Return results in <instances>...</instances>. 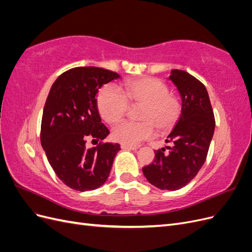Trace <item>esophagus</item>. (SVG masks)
<instances>
[{
  "label": "esophagus",
  "instance_id": "34e87169",
  "mask_svg": "<svg viewBox=\"0 0 252 252\" xmlns=\"http://www.w3.org/2000/svg\"><path fill=\"white\" fill-rule=\"evenodd\" d=\"M122 149H127V150H136L139 147L138 146H133V145H127V144H122L121 145Z\"/></svg>",
  "mask_w": 252,
  "mask_h": 252
}]
</instances>
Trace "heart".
<instances>
[{"label": "heart", "mask_w": 252, "mask_h": 252, "mask_svg": "<svg viewBox=\"0 0 252 252\" xmlns=\"http://www.w3.org/2000/svg\"><path fill=\"white\" fill-rule=\"evenodd\" d=\"M121 92L117 87H104L97 96V106L102 117L110 124L124 117L128 104H140V122L123 121L112 129L114 141L136 145L150 139L156 133V127L165 131L174 122L178 114V104L167 93L164 84L151 77L127 80Z\"/></svg>", "instance_id": "1"}]
</instances>
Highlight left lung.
I'll return each mask as SVG.
<instances>
[{"label": "left lung", "mask_w": 252, "mask_h": 252, "mask_svg": "<svg viewBox=\"0 0 252 252\" xmlns=\"http://www.w3.org/2000/svg\"><path fill=\"white\" fill-rule=\"evenodd\" d=\"M169 80L181 96L180 117L167 136L170 146L156 150L155 161L142 170L150 184L173 191L187 185L205 163L216 121L203 83L179 69L170 71Z\"/></svg>", "instance_id": "1"}]
</instances>
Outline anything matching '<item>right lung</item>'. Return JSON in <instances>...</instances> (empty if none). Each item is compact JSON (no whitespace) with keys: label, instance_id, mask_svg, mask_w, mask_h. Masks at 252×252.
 Returning <instances> with one entry per match:
<instances>
[{"label":"right lung","instance_id":"1","mask_svg":"<svg viewBox=\"0 0 252 252\" xmlns=\"http://www.w3.org/2000/svg\"><path fill=\"white\" fill-rule=\"evenodd\" d=\"M120 75L100 67H75L52 84L44 106L41 144L52 169L65 185L88 191L107 181L119 144L98 143L86 147L88 139L103 141L109 130L98 113L96 94Z\"/></svg>","mask_w":252,"mask_h":252}]
</instances>
